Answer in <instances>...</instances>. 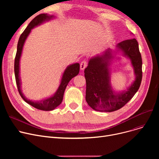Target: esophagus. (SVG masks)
Returning <instances> with one entry per match:
<instances>
[{
    "label": "esophagus",
    "mask_w": 159,
    "mask_h": 159,
    "mask_svg": "<svg viewBox=\"0 0 159 159\" xmlns=\"http://www.w3.org/2000/svg\"><path fill=\"white\" fill-rule=\"evenodd\" d=\"M86 66H87V62H86V61H82V62H80V70H84L86 68Z\"/></svg>",
    "instance_id": "1"
}]
</instances>
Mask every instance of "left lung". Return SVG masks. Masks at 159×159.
<instances>
[{
	"mask_svg": "<svg viewBox=\"0 0 159 159\" xmlns=\"http://www.w3.org/2000/svg\"><path fill=\"white\" fill-rule=\"evenodd\" d=\"M119 52L130 61L135 80L126 90L116 93L111 85L109 66ZM142 57L135 39L120 42L115 50L107 48L101 54L91 57L84 70L86 82V101L96 111L111 112L118 110L128 102L138 91L143 77Z\"/></svg>",
	"mask_w": 159,
	"mask_h": 159,
	"instance_id": "8db88e82",
	"label": "left lung"
}]
</instances>
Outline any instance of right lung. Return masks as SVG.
Listing matches in <instances>:
<instances>
[{
	"instance_id": "obj_1",
	"label": "right lung",
	"mask_w": 159,
	"mask_h": 159,
	"mask_svg": "<svg viewBox=\"0 0 159 159\" xmlns=\"http://www.w3.org/2000/svg\"><path fill=\"white\" fill-rule=\"evenodd\" d=\"M54 18H55V16L53 15H50L47 13H43L35 16L30 22L27 28L25 29L19 37L17 44V49H16V53L15 58V76L16 86H17L20 95L25 102L32 106L33 107L37 108L38 110L43 111L53 110L61 104L63 99L64 91L67 85L68 84V82L71 80V79L77 76L79 74L80 70V64L79 63H74L67 66V68L65 69L64 73H62L59 86L57 88L56 92L51 97L44 98L39 101H33L27 98L22 93L21 88V79L20 77V61L25 41H26L27 37L30 35L32 29L39 26L41 24L49 21Z\"/></svg>"
}]
</instances>
